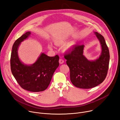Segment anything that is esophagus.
<instances>
[{
	"label": "esophagus",
	"instance_id": "34e87169",
	"mask_svg": "<svg viewBox=\"0 0 120 120\" xmlns=\"http://www.w3.org/2000/svg\"><path fill=\"white\" fill-rule=\"evenodd\" d=\"M59 62L60 64H62L64 63V60L62 59H60L59 60Z\"/></svg>",
	"mask_w": 120,
	"mask_h": 120
}]
</instances>
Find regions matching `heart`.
Instances as JSON below:
<instances>
[{
    "mask_svg": "<svg viewBox=\"0 0 120 120\" xmlns=\"http://www.w3.org/2000/svg\"><path fill=\"white\" fill-rule=\"evenodd\" d=\"M66 43V39L64 38H58L57 39H56L54 40V43L55 45H61L63 44H64ZM75 42L74 41H71L70 42L68 43H67L64 46V49L65 51H69L74 46H75ZM48 48L50 49H52L53 48V46L51 45L50 43H49L48 44Z\"/></svg>",
    "mask_w": 120,
    "mask_h": 120,
    "instance_id": "1",
    "label": "heart"
}]
</instances>
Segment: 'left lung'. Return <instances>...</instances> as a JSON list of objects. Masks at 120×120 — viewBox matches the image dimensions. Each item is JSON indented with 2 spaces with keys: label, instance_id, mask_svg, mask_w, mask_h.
Wrapping results in <instances>:
<instances>
[{
  "label": "left lung",
  "instance_id": "8db88e82",
  "mask_svg": "<svg viewBox=\"0 0 120 120\" xmlns=\"http://www.w3.org/2000/svg\"><path fill=\"white\" fill-rule=\"evenodd\" d=\"M101 49V55L94 60H89L83 55L84 45H76L70 52L64 55L70 69L72 83L76 87L89 89L97 86L106 78L109 67L110 54L104 37L94 32Z\"/></svg>",
  "mask_w": 120,
  "mask_h": 120
}]
</instances>
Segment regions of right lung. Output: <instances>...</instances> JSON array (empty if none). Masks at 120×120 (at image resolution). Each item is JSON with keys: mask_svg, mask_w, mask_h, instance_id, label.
Segmentation results:
<instances>
[{"mask_svg": "<svg viewBox=\"0 0 120 120\" xmlns=\"http://www.w3.org/2000/svg\"><path fill=\"white\" fill-rule=\"evenodd\" d=\"M28 31L17 39L13 44L10 58L12 73L20 86L33 92L45 90L49 85L53 74L59 65L58 55L50 57L42 53L34 64L23 63L18 55L19 47L22 42L30 35Z\"/></svg>", "mask_w": 120, "mask_h": 120, "instance_id": "add662e5", "label": "right lung"}]
</instances>
